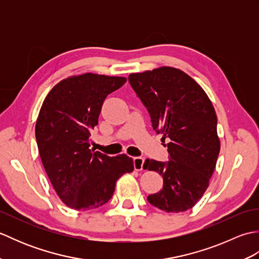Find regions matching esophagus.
Returning <instances> with one entry per match:
<instances>
[{"label":"esophagus","mask_w":259,"mask_h":259,"mask_svg":"<svg viewBox=\"0 0 259 259\" xmlns=\"http://www.w3.org/2000/svg\"><path fill=\"white\" fill-rule=\"evenodd\" d=\"M144 162H145V159L142 157H135L134 158V167L135 170L137 171H140L144 168Z\"/></svg>","instance_id":"34e87169"}]
</instances>
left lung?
I'll return each mask as SVG.
<instances>
[{
    "instance_id": "1",
    "label": "left lung",
    "mask_w": 259,
    "mask_h": 259,
    "mask_svg": "<svg viewBox=\"0 0 259 259\" xmlns=\"http://www.w3.org/2000/svg\"><path fill=\"white\" fill-rule=\"evenodd\" d=\"M129 82L149 111L153 130L168 140L167 162L144 163L163 178L162 189L147 199L167 212L188 210L207 190L221 150L210 99L191 76L171 67L131 73Z\"/></svg>"
}]
</instances>
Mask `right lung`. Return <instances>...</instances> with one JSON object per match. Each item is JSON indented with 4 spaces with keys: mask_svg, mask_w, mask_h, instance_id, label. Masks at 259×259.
Here are the masks:
<instances>
[{
    "mask_svg": "<svg viewBox=\"0 0 259 259\" xmlns=\"http://www.w3.org/2000/svg\"><path fill=\"white\" fill-rule=\"evenodd\" d=\"M126 81L97 73L71 75L48 93L35 124L43 167L65 205L89 210L108 202L117 180L134 171V159L109 157L90 149V133L98 124L104 99Z\"/></svg>",
    "mask_w": 259,
    "mask_h": 259,
    "instance_id": "add662e5",
    "label": "right lung"
}]
</instances>
